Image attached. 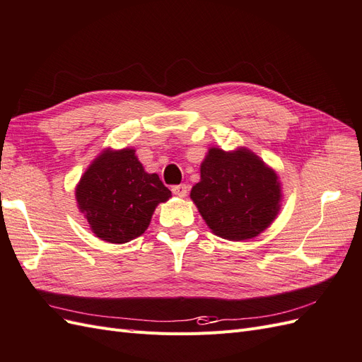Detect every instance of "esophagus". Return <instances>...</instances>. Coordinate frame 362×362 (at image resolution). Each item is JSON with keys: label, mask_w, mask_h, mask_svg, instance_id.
<instances>
[{"label": "esophagus", "mask_w": 362, "mask_h": 362, "mask_svg": "<svg viewBox=\"0 0 362 362\" xmlns=\"http://www.w3.org/2000/svg\"><path fill=\"white\" fill-rule=\"evenodd\" d=\"M172 192H173V194H177L178 198H185V196H187V193H189V187H187V185H185V184L173 185Z\"/></svg>", "instance_id": "esophagus-1"}]
</instances>
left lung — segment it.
Wrapping results in <instances>:
<instances>
[{
    "instance_id": "left-lung-1",
    "label": "left lung",
    "mask_w": 362,
    "mask_h": 362,
    "mask_svg": "<svg viewBox=\"0 0 362 362\" xmlns=\"http://www.w3.org/2000/svg\"><path fill=\"white\" fill-rule=\"evenodd\" d=\"M190 198L213 234L240 242L273 223L282 190L278 173L250 149L210 148Z\"/></svg>"
}]
</instances>
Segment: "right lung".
I'll return each mask as SVG.
<instances>
[{
	"label": "right lung",
	"mask_w": 362,
	"mask_h": 362,
	"mask_svg": "<svg viewBox=\"0 0 362 362\" xmlns=\"http://www.w3.org/2000/svg\"><path fill=\"white\" fill-rule=\"evenodd\" d=\"M172 196L157 173H148L134 148L104 149L76 184L75 199L92 233L122 245L144 234L160 202Z\"/></svg>",
	"instance_id": "right-lung-1"
}]
</instances>
